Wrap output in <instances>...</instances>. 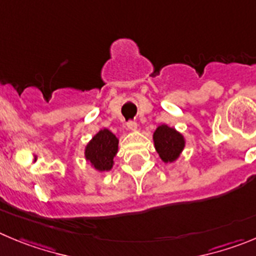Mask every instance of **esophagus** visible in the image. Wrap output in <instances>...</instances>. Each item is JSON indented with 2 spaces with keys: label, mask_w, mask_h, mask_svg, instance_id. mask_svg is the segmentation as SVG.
I'll return each instance as SVG.
<instances>
[{
  "label": "esophagus",
  "mask_w": 256,
  "mask_h": 256,
  "mask_svg": "<svg viewBox=\"0 0 256 256\" xmlns=\"http://www.w3.org/2000/svg\"><path fill=\"white\" fill-rule=\"evenodd\" d=\"M128 128L130 131H136L138 130V124L135 121H128Z\"/></svg>",
  "instance_id": "1"
}]
</instances>
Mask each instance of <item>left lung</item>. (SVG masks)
<instances>
[{
    "instance_id": "left-lung-1",
    "label": "left lung",
    "mask_w": 256,
    "mask_h": 256,
    "mask_svg": "<svg viewBox=\"0 0 256 256\" xmlns=\"http://www.w3.org/2000/svg\"><path fill=\"white\" fill-rule=\"evenodd\" d=\"M152 142L159 158L164 163H174L179 159L186 148V138L183 134L170 128L166 124L159 125L152 134Z\"/></svg>"
}]
</instances>
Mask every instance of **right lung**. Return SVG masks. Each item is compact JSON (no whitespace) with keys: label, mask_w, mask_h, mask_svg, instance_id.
<instances>
[{"label":"right lung","mask_w":256,"mask_h":256,"mask_svg":"<svg viewBox=\"0 0 256 256\" xmlns=\"http://www.w3.org/2000/svg\"><path fill=\"white\" fill-rule=\"evenodd\" d=\"M118 152V138L108 128H102L84 148L86 162L97 172H110L114 168Z\"/></svg>","instance_id":"obj_1"}]
</instances>
